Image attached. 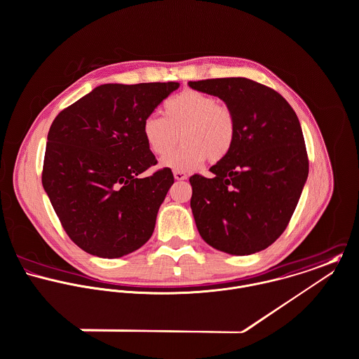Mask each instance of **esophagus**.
<instances>
[{
	"mask_svg": "<svg viewBox=\"0 0 359 359\" xmlns=\"http://www.w3.org/2000/svg\"><path fill=\"white\" fill-rule=\"evenodd\" d=\"M173 176H175V179L176 180H186L189 176H187V173H184V172H179V170H175L173 172Z\"/></svg>",
	"mask_w": 359,
	"mask_h": 359,
	"instance_id": "1",
	"label": "esophagus"
}]
</instances>
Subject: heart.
Masks as SVG:
<instances>
[{
    "label": "heart",
    "mask_w": 359,
    "mask_h": 359,
    "mask_svg": "<svg viewBox=\"0 0 359 359\" xmlns=\"http://www.w3.org/2000/svg\"><path fill=\"white\" fill-rule=\"evenodd\" d=\"M163 116L148 115L143 121V137L154 155H163L175 143L178 133L184 144L161 159V166L191 172L208 158L224 159L237 139L233 109L214 95L186 90L169 98Z\"/></svg>",
    "instance_id": "obj_1"
}]
</instances>
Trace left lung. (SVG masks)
Listing matches in <instances>:
<instances>
[{"mask_svg": "<svg viewBox=\"0 0 359 359\" xmlns=\"http://www.w3.org/2000/svg\"><path fill=\"white\" fill-rule=\"evenodd\" d=\"M234 112L231 152L211 166V179L190 177L191 211L207 244L231 255L268 248L286 230L308 177L299 121L271 87L245 77L189 81Z\"/></svg>", "mask_w": 359, "mask_h": 359, "instance_id": "8db88e82", "label": "left lung"}]
</instances>
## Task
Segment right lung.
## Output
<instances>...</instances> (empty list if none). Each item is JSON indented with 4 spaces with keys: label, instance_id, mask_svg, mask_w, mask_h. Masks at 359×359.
Instances as JSON below:
<instances>
[{
    "label": "right lung",
    "instance_id": "add662e5",
    "mask_svg": "<svg viewBox=\"0 0 359 359\" xmlns=\"http://www.w3.org/2000/svg\"><path fill=\"white\" fill-rule=\"evenodd\" d=\"M179 83H109L54 119L46 147L43 187L73 243L100 258H119L152 236L170 186L169 168L156 165L143 121Z\"/></svg>",
    "mask_w": 359,
    "mask_h": 359
}]
</instances>
